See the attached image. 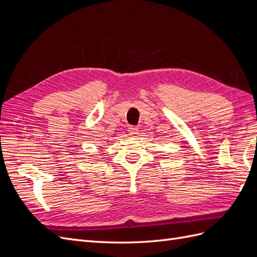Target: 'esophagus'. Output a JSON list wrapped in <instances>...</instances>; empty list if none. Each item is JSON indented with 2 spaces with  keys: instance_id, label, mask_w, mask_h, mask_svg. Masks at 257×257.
Listing matches in <instances>:
<instances>
[{
  "instance_id": "obj_1",
  "label": "esophagus",
  "mask_w": 257,
  "mask_h": 257,
  "mask_svg": "<svg viewBox=\"0 0 257 257\" xmlns=\"http://www.w3.org/2000/svg\"><path fill=\"white\" fill-rule=\"evenodd\" d=\"M127 131H128V135H131V136H136L138 134V128L135 126L128 127Z\"/></svg>"
}]
</instances>
